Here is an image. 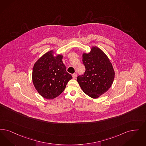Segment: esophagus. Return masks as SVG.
<instances>
[{
  "label": "esophagus",
  "instance_id": "esophagus-1",
  "mask_svg": "<svg viewBox=\"0 0 146 146\" xmlns=\"http://www.w3.org/2000/svg\"><path fill=\"white\" fill-rule=\"evenodd\" d=\"M72 76H73V79H76V76H77V74H76V73H74V74H73L72 75Z\"/></svg>",
  "mask_w": 146,
  "mask_h": 146
}]
</instances>
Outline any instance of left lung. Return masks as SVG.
<instances>
[{
  "instance_id": "8db88e82",
  "label": "left lung",
  "mask_w": 146,
  "mask_h": 146,
  "mask_svg": "<svg viewBox=\"0 0 146 146\" xmlns=\"http://www.w3.org/2000/svg\"><path fill=\"white\" fill-rule=\"evenodd\" d=\"M86 70L77 81L83 92L92 98H97L110 88L115 78L112 64L98 47L91 48L90 52L82 54Z\"/></svg>"
}]
</instances>
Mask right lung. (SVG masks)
Returning a JSON list of instances; mask_svg holds the SVG:
<instances>
[{
    "label": "right lung",
    "instance_id": "add662e5",
    "mask_svg": "<svg viewBox=\"0 0 146 146\" xmlns=\"http://www.w3.org/2000/svg\"><path fill=\"white\" fill-rule=\"evenodd\" d=\"M50 50L38 59L34 65L32 79L36 90L43 98L52 99L64 91L72 76L67 72L63 55L54 56Z\"/></svg>",
    "mask_w": 146,
    "mask_h": 146
}]
</instances>
